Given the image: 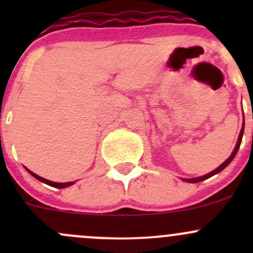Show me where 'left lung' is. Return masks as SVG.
Returning <instances> with one entry per match:
<instances>
[{
  "instance_id": "8db88e82",
  "label": "left lung",
  "mask_w": 253,
  "mask_h": 253,
  "mask_svg": "<svg viewBox=\"0 0 253 253\" xmlns=\"http://www.w3.org/2000/svg\"><path fill=\"white\" fill-rule=\"evenodd\" d=\"M242 134H244V126H242V128H241V132H240V134H239V139H237V143H236V147H235V149H234V152L231 153V155H230V157H229L228 159H226L225 162H224L223 164L220 165V167H218V168H216L215 170H213V171H211V172H209V174H207V175H205V176H200V177H196V178H182V180H183V181H186V182H191V183L200 182V181L207 180V178L211 177V176H213V175L218 174V172H220L221 170H224V169H225V168L228 167L229 164H230V163H231V160H233L234 158H235V155H236L237 150H239V148H240V144H241V141H242Z\"/></svg>"
}]
</instances>
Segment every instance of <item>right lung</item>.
I'll return each instance as SVG.
<instances>
[{
	"instance_id": "right-lung-1",
	"label": "right lung",
	"mask_w": 253,
	"mask_h": 253,
	"mask_svg": "<svg viewBox=\"0 0 253 253\" xmlns=\"http://www.w3.org/2000/svg\"><path fill=\"white\" fill-rule=\"evenodd\" d=\"M27 171L29 172L30 175L32 176H34L35 178H37V180H39V181H42V182H44V183H46V185H50V186H52V187H56V188H65V187H68V186H72L73 183H75V181H71V182H53V181H48V180H46V178H44V177H42V176H39V175H37V174H34V172H32L30 171V170H28L27 169Z\"/></svg>"
}]
</instances>
